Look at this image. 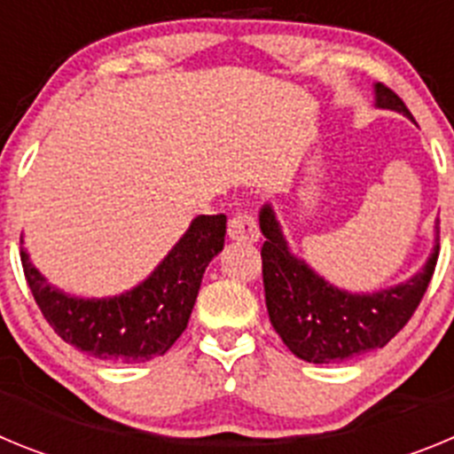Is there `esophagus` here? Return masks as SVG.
Segmentation results:
<instances>
[{"label":"esophagus","instance_id":"esophagus-1","mask_svg":"<svg viewBox=\"0 0 454 454\" xmlns=\"http://www.w3.org/2000/svg\"><path fill=\"white\" fill-rule=\"evenodd\" d=\"M230 239L243 240V243H254L259 240V224H256L254 215L247 211H236L230 218Z\"/></svg>","mask_w":454,"mask_h":454}]
</instances>
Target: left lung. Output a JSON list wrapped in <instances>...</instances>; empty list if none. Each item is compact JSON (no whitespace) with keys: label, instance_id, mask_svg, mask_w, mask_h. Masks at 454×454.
Returning a JSON list of instances; mask_svg holds the SVG:
<instances>
[{"label":"left lung","instance_id":"obj_1","mask_svg":"<svg viewBox=\"0 0 454 454\" xmlns=\"http://www.w3.org/2000/svg\"><path fill=\"white\" fill-rule=\"evenodd\" d=\"M377 106L411 118L403 99L377 83ZM414 120V118H411ZM263 291L275 332L288 350L309 364H339L384 348L414 316L430 286L439 243L430 262L409 282L372 295H350L332 288L304 262L288 254L270 207L262 211Z\"/></svg>","mask_w":454,"mask_h":454}]
</instances>
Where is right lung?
Here are the masks:
<instances>
[{
	"label": "right lung",
	"mask_w": 454,
	"mask_h": 454,
	"mask_svg": "<svg viewBox=\"0 0 454 454\" xmlns=\"http://www.w3.org/2000/svg\"><path fill=\"white\" fill-rule=\"evenodd\" d=\"M227 218L200 215L150 279L111 300H77L56 291L20 252L24 277L51 330L77 350L114 364L161 356L186 330L204 268L223 250Z\"/></svg>",
	"instance_id": "1"
}]
</instances>
